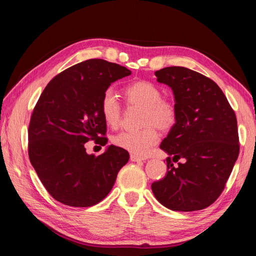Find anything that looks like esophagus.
Returning <instances> with one entry per match:
<instances>
[{
    "instance_id": "1",
    "label": "esophagus",
    "mask_w": 256,
    "mask_h": 256,
    "mask_svg": "<svg viewBox=\"0 0 256 256\" xmlns=\"http://www.w3.org/2000/svg\"><path fill=\"white\" fill-rule=\"evenodd\" d=\"M131 160H132V162H140V160H144V158H143V157H140V156H138V155L132 154V155H131Z\"/></svg>"
}]
</instances>
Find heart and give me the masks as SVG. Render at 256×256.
I'll list each match as a JSON object with an SVG mask.
<instances>
[{
    "label": "heart",
    "instance_id": "b5f03b06",
    "mask_svg": "<svg viewBox=\"0 0 256 256\" xmlns=\"http://www.w3.org/2000/svg\"><path fill=\"white\" fill-rule=\"evenodd\" d=\"M125 100L131 106L143 108L140 124L145 126L138 131H123L114 138L118 148L134 155L144 156L160 140V134L154 128L162 131L175 126L178 118L176 106L172 101L162 99L158 86L148 81H136L124 89ZM101 113L106 123L112 128L118 126L122 116V106L112 89H108L101 96Z\"/></svg>",
    "mask_w": 256,
    "mask_h": 256
}]
</instances>
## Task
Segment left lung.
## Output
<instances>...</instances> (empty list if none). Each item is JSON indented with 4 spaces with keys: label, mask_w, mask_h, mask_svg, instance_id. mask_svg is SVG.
<instances>
[{
    "label": "left lung",
    "mask_w": 256,
    "mask_h": 256,
    "mask_svg": "<svg viewBox=\"0 0 256 256\" xmlns=\"http://www.w3.org/2000/svg\"><path fill=\"white\" fill-rule=\"evenodd\" d=\"M155 76L172 88L178 118L160 144L170 155L167 174L152 184V190L170 210L204 209L224 192L238 160L236 113L219 86L204 74L184 67H166ZM180 158L184 162L174 166L172 162Z\"/></svg>",
    "instance_id": "1"
}]
</instances>
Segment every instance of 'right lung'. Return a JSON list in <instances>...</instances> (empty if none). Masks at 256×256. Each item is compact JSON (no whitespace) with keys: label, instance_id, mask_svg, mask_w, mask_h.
<instances>
[{"label":"right lung","instance_id":"1","mask_svg":"<svg viewBox=\"0 0 256 256\" xmlns=\"http://www.w3.org/2000/svg\"><path fill=\"white\" fill-rule=\"evenodd\" d=\"M130 74L118 64L89 59L54 77L38 99L28 128V156L42 184L59 202L99 204L128 162V152L118 146L94 156L86 154L84 143L106 144L101 96L112 82Z\"/></svg>","mask_w":256,"mask_h":256}]
</instances>
